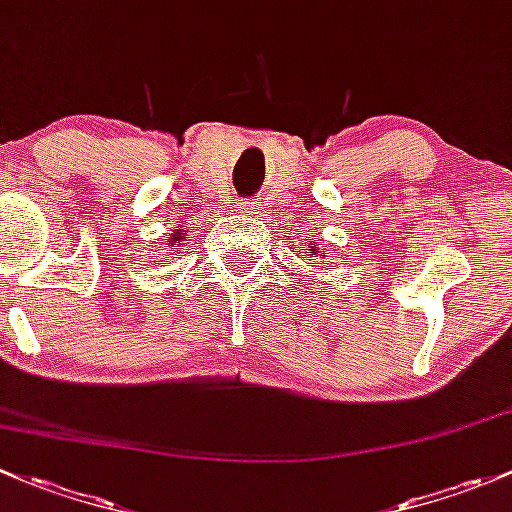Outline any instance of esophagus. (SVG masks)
I'll return each mask as SVG.
<instances>
[{
    "instance_id": "34e87169",
    "label": "esophagus",
    "mask_w": 512,
    "mask_h": 512,
    "mask_svg": "<svg viewBox=\"0 0 512 512\" xmlns=\"http://www.w3.org/2000/svg\"><path fill=\"white\" fill-rule=\"evenodd\" d=\"M244 209H246V212H249V202H246V204H241V212H244Z\"/></svg>"
}]
</instances>
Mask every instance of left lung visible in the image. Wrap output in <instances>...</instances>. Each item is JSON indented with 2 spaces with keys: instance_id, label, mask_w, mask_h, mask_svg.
Returning <instances> with one entry per match:
<instances>
[{
  "instance_id": "8db88e82",
  "label": "left lung",
  "mask_w": 512,
  "mask_h": 512,
  "mask_svg": "<svg viewBox=\"0 0 512 512\" xmlns=\"http://www.w3.org/2000/svg\"><path fill=\"white\" fill-rule=\"evenodd\" d=\"M298 258L305 263H315V258H318V261H323V258H328V256H325V249H320L318 241H313L308 236V239H303V244H300Z\"/></svg>"
}]
</instances>
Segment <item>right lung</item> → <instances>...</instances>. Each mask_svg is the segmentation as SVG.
<instances>
[{
	"instance_id": "obj_1",
	"label": "right lung",
	"mask_w": 512,
	"mask_h": 512,
	"mask_svg": "<svg viewBox=\"0 0 512 512\" xmlns=\"http://www.w3.org/2000/svg\"><path fill=\"white\" fill-rule=\"evenodd\" d=\"M187 241H189V236L184 234V229H177L175 234L170 236V241H167V249H162V254H165V256L182 254L184 246H187Z\"/></svg>"
}]
</instances>
